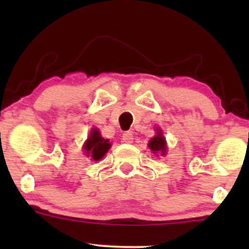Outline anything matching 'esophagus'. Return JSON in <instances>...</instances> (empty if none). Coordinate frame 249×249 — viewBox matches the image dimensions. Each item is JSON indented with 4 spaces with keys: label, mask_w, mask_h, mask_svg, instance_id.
I'll return each mask as SVG.
<instances>
[{
    "label": "esophagus",
    "mask_w": 249,
    "mask_h": 249,
    "mask_svg": "<svg viewBox=\"0 0 249 249\" xmlns=\"http://www.w3.org/2000/svg\"><path fill=\"white\" fill-rule=\"evenodd\" d=\"M123 141L125 142H133V134L131 131H126V132L123 133Z\"/></svg>",
    "instance_id": "34e87169"
}]
</instances>
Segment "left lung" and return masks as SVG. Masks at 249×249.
Wrapping results in <instances>:
<instances>
[{
    "label": "left lung",
    "mask_w": 249,
    "mask_h": 249,
    "mask_svg": "<svg viewBox=\"0 0 249 249\" xmlns=\"http://www.w3.org/2000/svg\"><path fill=\"white\" fill-rule=\"evenodd\" d=\"M148 147H150L154 153L161 152V154H165V151H166V142H165L160 130L158 131V134H157L156 137H153L150 141V142H148Z\"/></svg>",
    "instance_id": "1"
}]
</instances>
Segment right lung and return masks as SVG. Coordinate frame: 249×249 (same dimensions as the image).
I'll use <instances>...</instances> for the list:
<instances>
[{
	"mask_svg": "<svg viewBox=\"0 0 249 249\" xmlns=\"http://www.w3.org/2000/svg\"><path fill=\"white\" fill-rule=\"evenodd\" d=\"M111 144L108 142L107 139H103L99 131L97 128H93L91 131L88 142H85L84 148L87 151V154H89L93 160L97 161L105 156Z\"/></svg>",
	"mask_w": 249,
	"mask_h": 249,
	"instance_id": "right-lung-1",
	"label": "right lung"
}]
</instances>
